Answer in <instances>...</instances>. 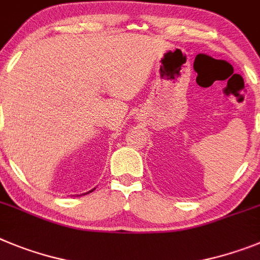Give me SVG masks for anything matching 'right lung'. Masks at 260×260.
<instances>
[{"label":"right lung","instance_id":"add662e5","mask_svg":"<svg viewBox=\"0 0 260 260\" xmlns=\"http://www.w3.org/2000/svg\"><path fill=\"white\" fill-rule=\"evenodd\" d=\"M91 191H92V189H91ZM91 191H90V192H91ZM87 193H89V192H87Z\"/></svg>","mask_w":260,"mask_h":260}]
</instances>
